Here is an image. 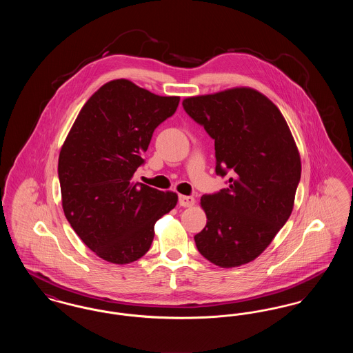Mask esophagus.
Instances as JSON below:
<instances>
[{
  "label": "esophagus",
  "mask_w": 353,
  "mask_h": 353,
  "mask_svg": "<svg viewBox=\"0 0 353 353\" xmlns=\"http://www.w3.org/2000/svg\"><path fill=\"white\" fill-rule=\"evenodd\" d=\"M179 203H180V206L190 208V206H193L196 203V200L192 196H180L179 197Z\"/></svg>",
  "instance_id": "esophagus-1"
}]
</instances>
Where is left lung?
Returning a JSON list of instances; mask_svg holds the SVG:
<instances>
[{"label":"left lung","instance_id":"1","mask_svg":"<svg viewBox=\"0 0 353 353\" xmlns=\"http://www.w3.org/2000/svg\"><path fill=\"white\" fill-rule=\"evenodd\" d=\"M186 114L214 139L216 173L229 186L201 197L206 226L194 242L222 269L246 265L268 249L291 216L302 163L279 108L252 87L183 101Z\"/></svg>","mask_w":353,"mask_h":353}]
</instances>
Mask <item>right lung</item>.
<instances>
[{
    "label": "right lung",
    "mask_w": 353,
    "mask_h": 353,
    "mask_svg": "<svg viewBox=\"0 0 353 353\" xmlns=\"http://www.w3.org/2000/svg\"><path fill=\"white\" fill-rule=\"evenodd\" d=\"M180 97H160L128 79L91 95L59 152L62 208L71 228L99 258L127 265L150 250L154 223L179 201L132 180L154 128Z\"/></svg>",
    "instance_id": "add662e5"
}]
</instances>
